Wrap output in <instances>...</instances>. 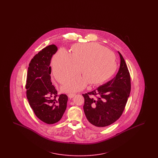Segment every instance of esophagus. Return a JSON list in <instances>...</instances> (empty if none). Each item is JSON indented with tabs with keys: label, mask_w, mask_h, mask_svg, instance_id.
Masks as SVG:
<instances>
[{
	"label": "esophagus",
	"mask_w": 158,
	"mask_h": 158,
	"mask_svg": "<svg viewBox=\"0 0 158 158\" xmlns=\"http://www.w3.org/2000/svg\"><path fill=\"white\" fill-rule=\"evenodd\" d=\"M75 95V94H68V97H69V98H73Z\"/></svg>",
	"instance_id": "esophagus-1"
}]
</instances>
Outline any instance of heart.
Instances as JSON below:
<instances>
[{
  "instance_id": "1",
  "label": "heart",
  "mask_w": 158,
  "mask_h": 158,
  "mask_svg": "<svg viewBox=\"0 0 158 158\" xmlns=\"http://www.w3.org/2000/svg\"><path fill=\"white\" fill-rule=\"evenodd\" d=\"M72 53L60 48L53 57V73L59 82H65L81 73L84 77L69 81L62 86L64 92L82 90L89 83L102 84L115 73L117 64L114 54L103 45L95 43L76 44Z\"/></svg>"
}]
</instances>
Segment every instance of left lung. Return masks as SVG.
<instances>
[{"mask_svg": "<svg viewBox=\"0 0 158 158\" xmlns=\"http://www.w3.org/2000/svg\"><path fill=\"white\" fill-rule=\"evenodd\" d=\"M118 54L120 66L116 76L97 89L82 94L84 113L90 125L95 127H104L117 120L130 95V73L123 57L120 52Z\"/></svg>", "mask_w": 158, "mask_h": 158, "instance_id": "obj_1", "label": "left lung"}]
</instances>
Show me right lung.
<instances>
[{
	"label": "right lung",
	"mask_w": 158,
	"mask_h": 158,
	"mask_svg": "<svg viewBox=\"0 0 158 158\" xmlns=\"http://www.w3.org/2000/svg\"><path fill=\"white\" fill-rule=\"evenodd\" d=\"M57 51L56 45H48L31 59L25 86L31 108L40 120L48 124L61 120L66 110L68 100L65 94L58 96L51 81L50 64Z\"/></svg>",
	"instance_id": "1"
}]
</instances>
